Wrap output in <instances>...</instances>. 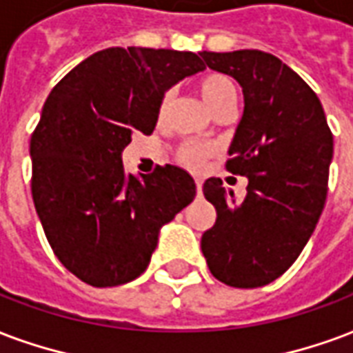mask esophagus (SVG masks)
<instances>
[{
  "label": "esophagus",
  "mask_w": 353,
  "mask_h": 353,
  "mask_svg": "<svg viewBox=\"0 0 353 353\" xmlns=\"http://www.w3.org/2000/svg\"><path fill=\"white\" fill-rule=\"evenodd\" d=\"M196 190L198 192H202V181H200V179H196Z\"/></svg>",
  "instance_id": "1"
}]
</instances>
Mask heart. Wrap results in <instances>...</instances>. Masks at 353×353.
Returning a JSON list of instances; mask_svg holds the SVG:
<instances>
[{
	"label": "heart",
	"mask_w": 353,
	"mask_h": 353,
	"mask_svg": "<svg viewBox=\"0 0 353 353\" xmlns=\"http://www.w3.org/2000/svg\"><path fill=\"white\" fill-rule=\"evenodd\" d=\"M198 91L202 95L203 103L208 104L213 114L216 110H221L226 104H234L237 99V91L234 82L230 80L226 74H221V72H211V74H205V77L200 78L198 82ZM170 95H164L163 101H161V116L166 114L170 106ZM215 151V148L211 143L203 142H187L179 148V161L189 166V168H198L200 164L203 163V159H208Z\"/></svg>",
	"instance_id": "obj_1"
}]
</instances>
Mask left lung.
Returning a JSON list of instances; mask_svg holds the SVG:
<instances>
[{
  "label": "left lung",
  "mask_w": 353,
  "mask_h": 353,
  "mask_svg": "<svg viewBox=\"0 0 353 353\" xmlns=\"http://www.w3.org/2000/svg\"><path fill=\"white\" fill-rule=\"evenodd\" d=\"M241 85L243 116L226 168L247 177L236 202L219 177L203 183L215 224L202 236L211 275L234 288L273 283L301 254L322 215L333 134L322 103L297 72L260 50L200 52Z\"/></svg>",
  "instance_id": "left-lung-1"
}]
</instances>
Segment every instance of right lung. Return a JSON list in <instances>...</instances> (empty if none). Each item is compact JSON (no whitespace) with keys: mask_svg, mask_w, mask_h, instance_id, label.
<instances>
[{"mask_svg":"<svg viewBox=\"0 0 353 353\" xmlns=\"http://www.w3.org/2000/svg\"><path fill=\"white\" fill-rule=\"evenodd\" d=\"M203 69L192 52L116 46L50 91L30 143L31 194L57 260L83 283L142 275L161 228L196 196L179 166L127 174L123 150L132 134L153 132L166 91Z\"/></svg>","mask_w":353,"mask_h":353,"instance_id":"right-lung-1","label":"right lung"}]
</instances>
